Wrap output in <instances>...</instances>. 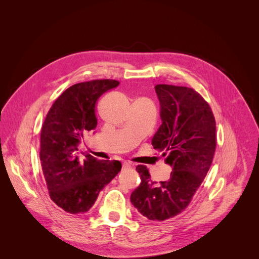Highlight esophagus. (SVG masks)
I'll return each instance as SVG.
<instances>
[{
  "label": "esophagus",
  "instance_id": "esophagus-1",
  "mask_svg": "<svg viewBox=\"0 0 259 259\" xmlns=\"http://www.w3.org/2000/svg\"><path fill=\"white\" fill-rule=\"evenodd\" d=\"M123 169H130L131 167H132V165L131 164H129V163H123Z\"/></svg>",
  "mask_w": 259,
  "mask_h": 259
}]
</instances>
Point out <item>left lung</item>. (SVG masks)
<instances>
[{
  "label": "left lung",
  "instance_id": "1",
  "mask_svg": "<svg viewBox=\"0 0 259 259\" xmlns=\"http://www.w3.org/2000/svg\"><path fill=\"white\" fill-rule=\"evenodd\" d=\"M162 124L152 145L172 168L169 180L157 184L149 169L137 165L142 183L130 200L153 221L172 218L188 206L203 182L216 150V122L208 103L191 88L155 87Z\"/></svg>",
  "mask_w": 259,
  "mask_h": 259
}]
</instances>
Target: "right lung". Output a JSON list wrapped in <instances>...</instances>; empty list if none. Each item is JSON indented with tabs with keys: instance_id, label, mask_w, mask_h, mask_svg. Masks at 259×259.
Returning <instances> with one entry per match:
<instances>
[{
	"instance_id": "add662e5",
	"label": "right lung",
	"mask_w": 259,
	"mask_h": 259,
	"mask_svg": "<svg viewBox=\"0 0 259 259\" xmlns=\"http://www.w3.org/2000/svg\"><path fill=\"white\" fill-rule=\"evenodd\" d=\"M120 84L96 79L68 88L46 114L40 135V161L52 200L67 213L80 214L95 203L100 191L120 172L117 160L79 158L83 133L97 126L95 106L106 91Z\"/></svg>"
}]
</instances>
